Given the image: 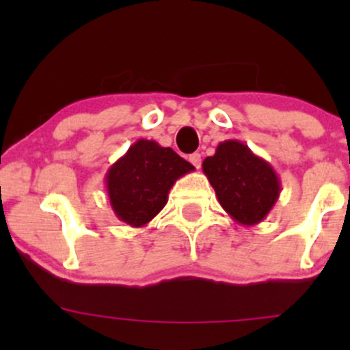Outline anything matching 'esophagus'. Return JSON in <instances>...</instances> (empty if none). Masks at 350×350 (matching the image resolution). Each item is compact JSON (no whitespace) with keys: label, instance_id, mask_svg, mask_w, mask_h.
<instances>
[{"label":"esophagus","instance_id":"esophagus-1","mask_svg":"<svg viewBox=\"0 0 350 350\" xmlns=\"http://www.w3.org/2000/svg\"><path fill=\"white\" fill-rule=\"evenodd\" d=\"M189 161H191V163L194 164V166L198 167V170H199V167H200V163H202V156H200L199 152H194V154L189 156Z\"/></svg>","mask_w":350,"mask_h":350}]
</instances>
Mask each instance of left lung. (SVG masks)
<instances>
[{
    "label": "left lung",
    "instance_id": "8db88e82",
    "mask_svg": "<svg viewBox=\"0 0 350 350\" xmlns=\"http://www.w3.org/2000/svg\"><path fill=\"white\" fill-rule=\"evenodd\" d=\"M202 171L220 206L240 226L262 222L280 198L281 183L271 164L239 139L219 143L215 154L204 159Z\"/></svg>",
    "mask_w": 350,
    "mask_h": 350
}]
</instances>
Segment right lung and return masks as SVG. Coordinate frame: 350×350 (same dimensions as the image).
Here are the masks:
<instances>
[{
    "label": "right lung",
    "instance_id": "1",
    "mask_svg": "<svg viewBox=\"0 0 350 350\" xmlns=\"http://www.w3.org/2000/svg\"><path fill=\"white\" fill-rule=\"evenodd\" d=\"M194 171L171 148L138 139L105 174L107 196L115 215L130 227H146L167 202L179 178Z\"/></svg>",
    "mask_w": 350,
    "mask_h": 350
}]
</instances>
